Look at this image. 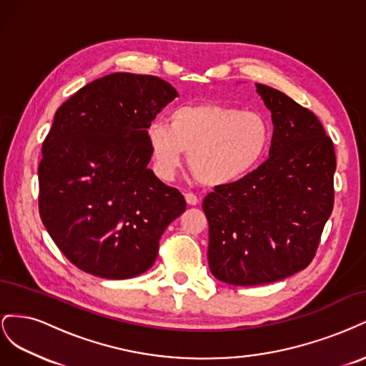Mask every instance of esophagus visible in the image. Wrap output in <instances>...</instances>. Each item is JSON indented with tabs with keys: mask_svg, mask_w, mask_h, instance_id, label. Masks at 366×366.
<instances>
[{
	"mask_svg": "<svg viewBox=\"0 0 366 366\" xmlns=\"http://www.w3.org/2000/svg\"><path fill=\"white\" fill-rule=\"evenodd\" d=\"M184 198H186V203L189 206H197L198 204V197L192 192H186L184 194Z\"/></svg>",
	"mask_w": 366,
	"mask_h": 366,
	"instance_id": "obj_1",
	"label": "esophagus"
}]
</instances>
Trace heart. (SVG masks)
<instances>
[{
	"label": "heart",
	"mask_w": 366,
	"mask_h": 366,
	"mask_svg": "<svg viewBox=\"0 0 366 366\" xmlns=\"http://www.w3.org/2000/svg\"><path fill=\"white\" fill-rule=\"evenodd\" d=\"M154 171L172 180L183 152L195 179L204 186L234 183L249 174L269 149L272 131L264 116L219 104L183 105L172 109L166 125L145 129Z\"/></svg>",
	"instance_id": "1"
}]
</instances>
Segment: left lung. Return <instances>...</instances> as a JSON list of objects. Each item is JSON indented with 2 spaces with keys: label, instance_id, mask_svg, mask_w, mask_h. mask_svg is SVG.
Wrapping results in <instances>:
<instances>
[{
  "label": "left lung",
  "instance_id": "1",
  "mask_svg": "<svg viewBox=\"0 0 366 366\" xmlns=\"http://www.w3.org/2000/svg\"><path fill=\"white\" fill-rule=\"evenodd\" d=\"M270 109V157L241 180L207 194L209 269L232 285H259L312 262L335 204L333 140L310 109L257 84Z\"/></svg>",
  "mask_w": 366,
  "mask_h": 366
}]
</instances>
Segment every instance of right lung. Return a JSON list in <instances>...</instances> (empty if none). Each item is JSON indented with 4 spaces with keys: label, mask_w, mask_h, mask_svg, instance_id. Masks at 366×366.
I'll return each instance as SVG.
<instances>
[{
    "label": "right lung",
    "mask_w": 366,
    "mask_h": 366,
    "mask_svg": "<svg viewBox=\"0 0 366 366\" xmlns=\"http://www.w3.org/2000/svg\"><path fill=\"white\" fill-rule=\"evenodd\" d=\"M175 88L157 76L113 73L64 102L42 143L39 215L77 269L128 280L152 267L184 197L149 168L145 129Z\"/></svg>",
    "instance_id": "right-lung-1"
}]
</instances>
